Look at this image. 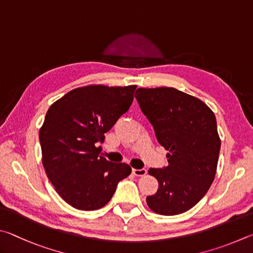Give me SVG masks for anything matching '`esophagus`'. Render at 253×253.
<instances>
[{"mask_svg":"<svg viewBox=\"0 0 253 253\" xmlns=\"http://www.w3.org/2000/svg\"><path fill=\"white\" fill-rule=\"evenodd\" d=\"M132 173H133L135 176H143L147 174V170L145 169H133L132 170Z\"/></svg>","mask_w":253,"mask_h":253,"instance_id":"34e87169","label":"esophagus"}]
</instances>
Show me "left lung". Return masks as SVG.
Masks as SVG:
<instances>
[{
	"label": "left lung",
	"instance_id": "obj_1",
	"mask_svg": "<svg viewBox=\"0 0 253 253\" xmlns=\"http://www.w3.org/2000/svg\"><path fill=\"white\" fill-rule=\"evenodd\" d=\"M136 101L153 126L169 165L150 169L159 188L147 197L158 214L175 215L193 208L213 182L221 140L214 113L205 102L174 87H140Z\"/></svg>",
	"mask_w": 253,
	"mask_h": 253
}]
</instances>
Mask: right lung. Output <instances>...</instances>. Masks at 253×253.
<instances>
[{"label": "right lung", "instance_id": "1", "mask_svg": "<svg viewBox=\"0 0 253 253\" xmlns=\"http://www.w3.org/2000/svg\"><path fill=\"white\" fill-rule=\"evenodd\" d=\"M135 88L77 87L48 108L39 134L42 163L55 191L75 209L104 207L120 181L130 175L129 165L108 161L97 145L129 110Z\"/></svg>", "mask_w": 253, "mask_h": 253}]
</instances>
